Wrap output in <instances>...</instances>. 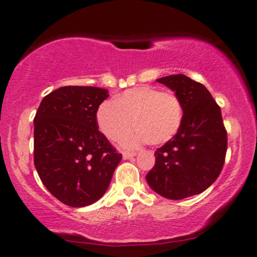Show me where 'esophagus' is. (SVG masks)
Listing matches in <instances>:
<instances>
[{"mask_svg": "<svg viewBox=\"0 0 257 257\" xmlns=\"http://www.w3.org/2000/svg\"><path fill=\"white\" fill-rule=\"evenodd\" d=\"M137 156V153L135 152H123V159H132L134 158V157Z\"/></svg>", "mask_w": 257, "mask_h": 257, "instance_id": "esophagus-1", "label": "esophagus"}]
</instances>
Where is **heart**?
I'll return each mask as SVG.
<instances>
[{
	"instance_id": "heart-1",
	"label": "heart",
	"mask_w": 257,
	"mask_h": 257,
	"mask_svg": "<svg viewBox=\"0 0 257 257\" xmlns=\"http://www.w3.org/2000/svg\"><path fill=\"white\" fill-rule=\"evenodd\" d=\"M182 103L172 92H160L151 86L126 89L97 111L99 131L109 140L117 141L133 125L135 132L122 139L124 147L144 142L162 145L177 133L182 122Z\"/></svg>"
}]
</instances>
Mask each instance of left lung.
Masks as SVG:
<instances>
[{
    "instance_id": "1",
    "label": "left lung",
    "mask_w": 257,
    "mask_h": 257,
    "mask_svg": "<svg viewBox=\"0 0 257 257\" xmlns=\"http://www.w3.org/2000/svg\"><path fill=\"white\" fill-rule=\"evenodd\" d=\"M175 92L183 117L177 134L154 152L148 185L160 196L182 200L205 191L220 175L227 150L221 110L202 83L183 74L157 79Z\"/></svg>"
}]
</instances>
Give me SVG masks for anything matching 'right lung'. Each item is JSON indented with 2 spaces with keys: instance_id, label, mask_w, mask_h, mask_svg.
I'll return each instance as SVG.
<instances>
[{
  "instance_id": "right-lung-1",
  "label": "right lung",
  "mask_w": 257,
  "mask_h": 257,
  "mask_svg": "<svg viewBox=\"0 0 257 257\" xmlns=\"http://www.w3.org/2000/svg\"><path fill=\"white\" fill-rule=\"evenodd\" d=\"M107 97L104 88L64 86L37 110L35 166L46 189L67 206L100 199L122 159L98 129V107Z\"/></svg>"
}]
</instances>
